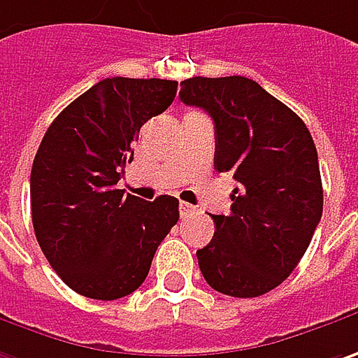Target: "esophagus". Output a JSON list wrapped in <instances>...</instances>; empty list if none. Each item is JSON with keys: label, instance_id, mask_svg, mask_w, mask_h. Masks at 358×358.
<instances>
[{"label": "esophagus", "instance_id": "34e87169", "mask_svg": "<svg viewBox=\"0 0 358 358\" xmlns=\"http://www.w3.org/2000/svg\"><path fill=\"white\" fill-rule=\"evenodd\" d=\"M194 206L188 204V202H180V216H190L194 212Z\"/></svg>", "mask_w": 358, "mask_h": 358}]
</instances>
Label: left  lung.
Returning a JSON list of instances; mask_svg holds the SVG:
<instances>
[{"label": "left lung", "mask_w": 358, "mask_h": 358, "mask_svg": "<svg viewBox=\"0 0 358 358\" xmlns=\"http://www.w3.org/2000/svg\"><path fill=\"white\" fill-rule=\"evenodd\" d=\"M180 100L214 120V168L238 188L230 214H212L216 232L196 250L210 287L252 299L296 268L322 216L319 156L304 122L255 80H184Z\"/></svg>", "instance_id": "obj_1"}]
</instances>
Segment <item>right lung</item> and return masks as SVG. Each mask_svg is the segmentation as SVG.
<instances>
[{
	"label": "right lung",
	"mask_w": 358,
	"mask_h": 358,
	"mask_svg": "<svg viewBox=\"0 0 358 358\" xmlns=\"http://www.w3.org/2000/svg\"><path fill=\"white\" fill-rule=\"evenodd\" d=\"M178 82L106 78L55 117L31 166V222L41 252L78 294L116 301L150 272L178 222V200L124 194L117 180L150 117L176 98Z\"/></svg>",
	"instance_id": "add662e5"
}]
</instances>
